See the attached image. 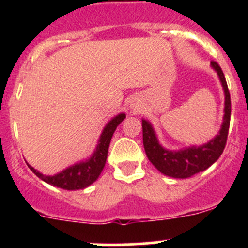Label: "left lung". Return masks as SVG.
I'll return each instance as SVG.
<instances>
[{"instance_id":"left-lung-1","label":"left lung","mask_w":248,"mask_h":248,"mask_svg":"<svg viewBox=\"0 0 248 248\" xmlns=\"http://www.w3.org/2000/svg\"><path fill=\"white\" fill-rule=\"evenodd\" d=\"M211 67L218 74L224 90V116L219 133L214 139L201 146H191L179 151H170L158 142L156 133L151 124L142 120V142L149 161L162 174L175 179H186L194 174L204 171L215 163L223 152L228 138L229 124H231V93L226 78L218 63L211 61Z\"/></svg>"}]
</instances>
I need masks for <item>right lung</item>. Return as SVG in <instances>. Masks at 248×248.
Wrapping results in <instances>:
<instances>
[{"mask_svg":"<svg viewBox=\"0 0 248 248\" xmlns=\"http://www.w3.org/2000/svg\"><path fill=\"white\" fill-rule=\"evenodd\" d=\"M124 119H126V115L122 112V114H119L117 116L112 117L110 120L108 124H107V126L104 127L101 137H99L98 145H97L96 150L92 154V156L87 158L86 161L76 163L74 166L68 167L67 169L59 172V174L52 175V176H46V175L41 174L33 167L30 166V164H27V166L39 179L43 180L46 184L52 185V186L67 189V191L86 188V187H89L90 185L93 184L98 179L102 170H103L104 166H106L107 157H108L110 140H111V137L116 127Z\"/></svg>","mask_w":248,"mask_h":248,"instance_id":"right-lung-1","label":"right lung"}]
</instances>
